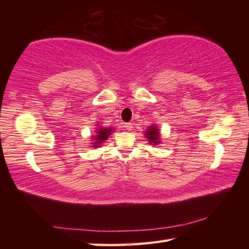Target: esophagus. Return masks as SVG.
Here are the masks:
<instances>
[{
	"label": "esophagus",
	"mask_w": 249,
	"mask_h": 249,
	"mask_svg": "<svg viewBox=\"0 0 249 249\" xmlns=\"http://www.w3.org/2000/svg\"><path fill=\"white\" fill-rule=\"evenodd\" d=\"M124 127L126 128V129H127L128 131H130V130H133V124H131V123H126V124H124Z\"/></svg>",
	"instance_id": "obj_1"
}]
</instances>
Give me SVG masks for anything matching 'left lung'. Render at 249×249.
<instances>
[{
  "mask_svg": "<svg viewBox=\"0 0 249 249\" xmlns=\"http://www.w3.org/2000/svg\"><path fill=\"white\" fill-rule=\"evenodd\" d=\"M144 137L149 141V144L152 145H158L161 143L160 138V129L158 128L156 124H153L147 127V129L144 131Z\"/></svg>",
  "mask_w": 249,
  "mask_h": 249,
  "instance_id": "left-lung-1",
  "label": "left lung"
}]
</instances>
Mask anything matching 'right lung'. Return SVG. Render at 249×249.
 Segmentation results:
<instances>
[{
    "instance_id": "add662e5",
    "label": "right lung",
    "mask_w": 249,
    "mask_h": 249,
    "mask_svg": "<svg viewBox=\"0 0 249 249\" xmlns=\"http://www.w3.org/2000/svg\"><path fill=\"white\" fill-rule=\"evenodd\" d=\"M114 131L112 127H103L100 125H96V129L92 131L94 135L91 137V144L89 146L92 147H100L104 142L107 140Z\"/></svg>"
}]
</instances>
